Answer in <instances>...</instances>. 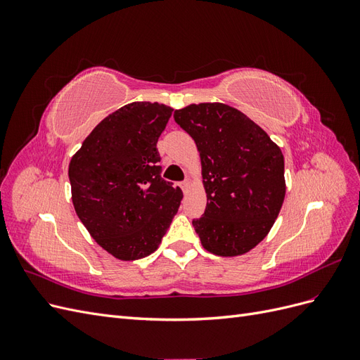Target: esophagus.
I'll return each mask as SVG.
<instances>
[{
    "instance_id": "1",
    "label": "esophagus",
    "mask_w": 360,
    "mask_h": 360,
    "mask_svg": "<svg viewBox=\"0 0 360 360\" xmlns=\"http://www.w3.org/2000/svg\"><path fill=\"white\" fill-rule=\"evenodd\" d=\"M180 186H181L183 192H188V189L191 188V181H189V180H184V181L180 184Z\"/></svg>"
}]
</instances>
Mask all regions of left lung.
<instances>
[{
	"mask_svg": "<svg viewBox=\"0 0 360 360\" xmlns=\"http://www.w3.org/2000/svg\"><path fill=\"white\" fill-rule=\"evenodd\" d=\"M174 120L200 151L207 207L192 225L204 249L219 257L249 252L269 234L285 198L281 148L224 103H193Z\"/></svg>",
	"mask_w": 360,
	"mask_h": 360,
	"instance_id": "left-lung-1",
	"label": "left lung"
}]
</instances>
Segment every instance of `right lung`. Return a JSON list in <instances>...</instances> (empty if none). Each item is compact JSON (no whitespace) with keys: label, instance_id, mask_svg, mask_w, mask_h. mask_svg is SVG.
Here are the masks:
<instances>
[{"label":"right lung","instance_id":"obj_1","mask_svg":"<svg viewBox=\"0 0 360 360\" xmlns=\"http://www.w3.org/2000/svg\"><path fill=\"white\" fill-rule=\"evenodd\" d=\"M172 111L158 102L127 103L103 118L70 160L75 212L118 259L155 252L180 207L183 192L160 177L156 147Z\"/></svg>","mask_w":360,"mask_h":360}]
</instances>
